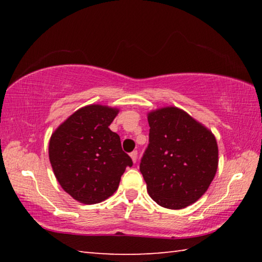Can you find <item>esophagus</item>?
Here are the masks:
<instances>
[{"mask_svg":"<svg viewBox=\"0 0 262 262\" xmlns=\"http://www.w3.org/2000/svg\"><path fill=\"white\" fill-rule=\"evenodd\" d=\"M130 157H132V161L136 163V159H137V151H136V150H135V151L130 152Z\"/></svg>","mask_w":262,"mask_h":262,"instance_id":"esophagus-1","label":"esophagus"}]
</instances>
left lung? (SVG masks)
Masks as SVG:
<instances>
[{
    "label": "left lung",
    "instance_id": "obj_1",
    "mask_svg": "<svg viewBox=\"0 0 262 262\" xmlns=\"http://www.w3.org/2000/svg\"><path fill=\"white\" fill-rule=\"evenodd\" d=\"M149 144L140 171L157 205L183 209L207 192L219 165L212 133L174 106L148 114Z\"/></svg>",
    "mask_w": 262,
    "mask_h": 262
}]
</instances>
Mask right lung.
Instances as JSON below:
<instances>
[{"label":"right lung","instance_id":"right-lung-1","mask_svg":"<svg viewBox=\"0 0 262 262\" xmlns=\"http://www.w3.org/2000/svg\"><path fill=\"white\" fill-rule=\"evenodd\" d=\"M115 107L88 105L77 110L53 133L48 155L61 187L75 200L95 205L119 187L132 158L121 148L120 136L108 126Z\"/></svg>","mask_w":262,"mask_h":262}]
</instances>
